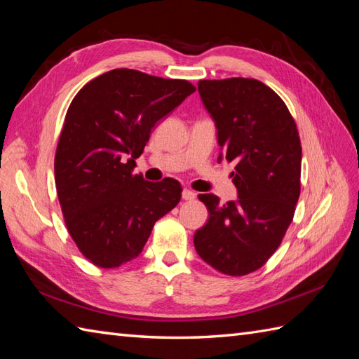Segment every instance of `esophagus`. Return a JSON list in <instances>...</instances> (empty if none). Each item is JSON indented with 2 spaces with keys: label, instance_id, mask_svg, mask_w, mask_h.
<instances>
[{
  "label": "esophagus",
  "instance_id": "1",
  "mask_svg": "<svg viewBox=\"0 0 359 359\" xmlns=\"http://www.w3.org/2000/svg\"><path fill=\"white\" fill-rule=\"evenodd\" d=\"M196 197V194L193 193V191H189V189H184V191H182V199L184 201H193Z\"/></svg>",
  "mask_w": 359,
  "mask_h": 359
}]
</instances>
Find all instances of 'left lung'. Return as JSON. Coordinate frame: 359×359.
<instances>
[{"instance_id":"obj_1","label":"left lung","mask_w":359,"mask_h":359,"mask_svg":"<svg viewBox=\"0 0 359 359\" xmlns=\"http://www.w3.org/2000/svg\"><path fill=\"white\" fill-rule=\"evenodd\" d=\"M239 199L220 205L201 194L208 222L194 234L205 262L228 276L261 269L280 245L301 194L302 148L294 118L271 88L255 79L201 80Z\"/></svg>"}]
</instances>
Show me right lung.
I'll list each match as a JSON object with an SVG mask.
<instances>
[{
  "mask_svg": "<svg viewBox=\"0 0 359 359\" xmlns=\"http://www.w3.org/2000/svg\"><path fill=\"white\" fill-rule=\"evenodd\" d=\"M194 90L187 80L112 69L74 97L53 170L66 228L90 264L117 269L133 261L157 220L179 203L177 180L154 184L133 168L151 129Z\"/></svg>",
  "mask_w": 359,
  "mask_h": 359,
  "instance_id": "right-lung-1",
  "label": "right lung"
}]
</instances>
